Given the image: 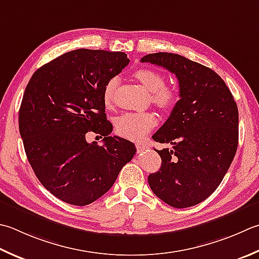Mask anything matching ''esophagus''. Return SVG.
<instances>
[{"label":"esophagus","mask_w":259,"mask_h":259,"mask_svg":"<svg viewBox=\"0 0 259 259\" xmlns=\"http://www.w3.org/2000/svg\"><path fill=\"white\" fill-rule=\"evenodd\" d=\"M136 148L138 150V153H141V151H144L147 148V146L144 144H136Z\"/></svg>","instance_id":"34e87169"}]
</instances>
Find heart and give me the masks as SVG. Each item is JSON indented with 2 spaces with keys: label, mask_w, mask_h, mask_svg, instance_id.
<instances>
[{
  "label": "heart",
  "mask_w": 259,
  "mask_h": 259,
  "mask_svg": "<svg viewBox=\"0 0 259 259\" xmlns=\"http://www.w3.org/2000/svg\"><path fill=\"white\" fill-rule=\"evenodd\" d=\"M135 77L149 91L150 100L161 110H170L179 101L177 91L165 84L164 76L154 69L140 68L134 73ZM118 78L112 77L106 82L103 89V102L105 105L112 103ZM157 122L156 116L150 112H128L116 120L115 130L119 136L130 140H141L154 128Z\"/></svg>",
  "instance_id": "1"
}]
</instances>
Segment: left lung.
I'll list each match as a JSON object with an SVG mask.
<instances>
[{
  "label": "left lung",
  "instance_id": "1",
  "mask_svg": "<svg viewBox=\"0 0 259 259\" xmlns=\"http://www.w3.org/2000/svg\"><path fill=\"white\" fill-rule=\"evenodd\" d=\"M140 62L173 73L181 98L153 136L171 148L157 150L161 166L148 176L150 189L177 209L199 204L220 185L236 155L239 119L234 96L215 72L181 55L149 54Z\"/></svg>",
  "mask_w": 259,
  "mask_h": 259
}]
</instances>
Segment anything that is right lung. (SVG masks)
Wrapping results in <instances>:
<instances>
[{
    "label": "right lung",
    "instance_id": "add662e5",
    "mask_svg": "<svg viewBox=\"0 0 259 259\" xmlns=\"http://www.w3.org/2000/svg\"><path fill=\"white\" fill-rule=\"evenodd\" d=\"M124 53L76 49L41 66L19 110V130L37 179L66 203L88 205L108 192L133 159L131 141L111 137L103 89L129 64ZM92 130L103 146L89 144Z\"/></svg>",
    "mask_w": 259,
    "mask_h": 259
}]
</instances>
